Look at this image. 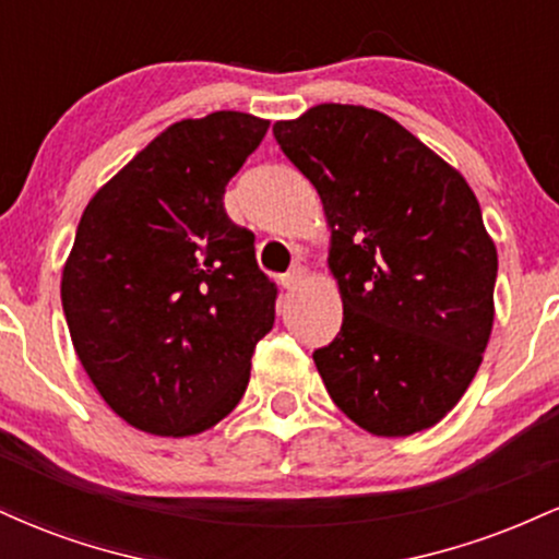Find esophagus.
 Wrapping results in <instances>:
<instances>
[{"instance_id": "obj_1", "label": "esophagus", "mask_w": 559, "mask_h": 559, "mask_svg": "<svg viewBox=\"0 0 559 559\" xmlns=\"http://www.w3.org/2000/svg\"><path fill=\"white\" fill-rule=\"evenodd\" d=\"M301 278H305V267H301V265H294L292 271L281 275V278H278V284L284 286L286 292H292V288H297V286L301 284Z\"/></svg>"}]
</instances>
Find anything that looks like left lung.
Masks as SVG:
<instances>
[{"instance_id": "obj_1", "label": "left lung", "mask_w": 559, "mask_h": 559, "mask_svg": "<svg viewBox=\"0 0 559 559\" xmlns=\"http://www.w3.org/2000/svg\"><path fill=\"white\" fill-rule=\"evenodd\" d=\"M273 136L318 189L342 331L312 352L338 409L376 436L439 423L493 323L497 249L465 178L389 115L318 105Z\"/></svg>"}]
</instances>
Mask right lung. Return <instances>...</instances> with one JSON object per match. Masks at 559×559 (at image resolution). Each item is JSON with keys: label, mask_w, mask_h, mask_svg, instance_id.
I'll return each mask as SVG.
<instances>
[{"label": "right lung", "mask_w": 559, "mask_h": 559, "mask_svg": "<svg viewBox=\"0 0 559 559\" xmlns=\"http://www.w3.org/2000/svg\"><path fill=\"white\" fill-rule=\"evenodd\" d=\"M267 120L213 112L170 126L83 210L62 271L75 355L126 423L207 431L239 404L278 288L223 194Z\"/></svg>", "instance_id": "add662e5"}]
</instances>
